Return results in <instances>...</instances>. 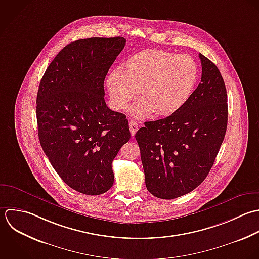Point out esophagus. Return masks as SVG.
<instances>
[{
    "label": "esophagus",
    "instance_id": "esophagus-1",
    "mask_svg": "<svg viewBox=\"0 0 259 259\" xmlns=\"http://www.w3.org/2000/svg\"><path fill=\"white\" fill-rule=\"evenodd\" d=\"M129 128H130L131 135H132V136H134V135H135V133H136V131L138 130V125H137V123H136L135 121L131 120V121L129 122Z\"/></svg>",
    "mask_w": 259,
    "mask_h": 259
}]
</instances>
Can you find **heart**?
Returning a JSON list of instances; mask_svg holds the SVG:
<instances>
[{
  "label": "heart",
  "instance_id": "b5f03b06",
  "mask_svg": "<svg viewBox=\"0 0 259 259\" xmlns=\"http://www.w3.org/2000/svg\"><path fill=\"white\" fill-rule=\"evenodd\" d=\"M198 76L199 68L192 56L145 49L127 58L124 71L112 70L106 84L116 111L126 110L140 91L142 98L129 108V113L144 119L154 112L169 116L180 111L192 96Z\"/></svg>",
  "mask_w": 259,
  "mask_h": 259
}]
</instances>
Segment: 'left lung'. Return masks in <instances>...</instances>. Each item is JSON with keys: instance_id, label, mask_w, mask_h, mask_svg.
<instances>
[{"instance_id": "obj_1", "label": "left lung", "mask_w": 259, "mask_h": 259, "mask_svg": "<svg viewBox=\"0 0 259 259\" xmlns=\"http://www.w3.org/2000/svg\"><path fill=\"white\" fill-rule=\"evenodd\" d=\"M199 57L201 82L186 105L164 119L145 122L135 134L146 188L159 199H176L199 187L225 137L226 87L216 64L202 53Z\"/></svg>"}]
</instances>
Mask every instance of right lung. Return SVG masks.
<instances>
[{"label": "right lung", "mask_w": 259, "mask_h": 259, "mask_svg": "<svg viewBox=\"0 0 259 259\" xmlns=\"http://www.w3.org/2000/svg\"><path fill=\"white\" fill-rule=\"evenodd\" d=\"M123 37L79 39L64 46L40 81L36 116L41 147L61 180L89 196L114 184L112 162L129 141L126 116L106 105L104 80Z\"/></svg>", "instance_id": "add662e5"}]
</instances>
